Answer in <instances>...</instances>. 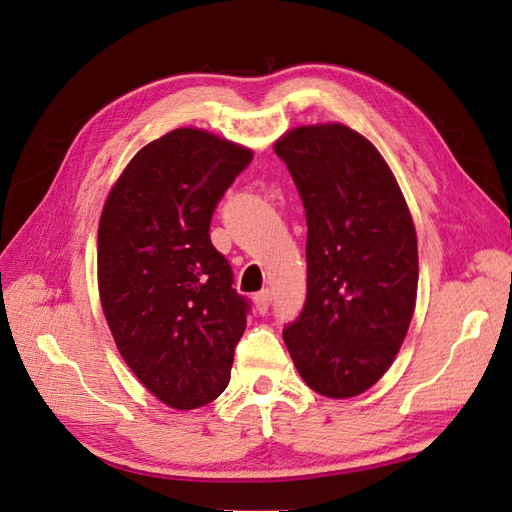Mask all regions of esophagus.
I'll return each instance as SVG.
<instances>
[{"mask_svg": "<svg viewBox=\"0 0 512 512\" xmlns=\"http://www.w3.org/2000/svg\"><path fill=\"white\" fill-rule=\"evenodd\" d=\"M253 302H255V308H257L259 315H266L270 304H272V291H270V289L259 291V293L255 295V298H253Z\"/></svg>", "mask_w": 512, "mask_h": 512, "instance_id": "1", "label": "esophagus"}]
</instances>
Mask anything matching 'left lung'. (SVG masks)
I'll use <instances>...</instances> for the list:
<instances>
[{"mask_svg": "<svg viewBox=\"0 0 512 512\" xmlns=\"http://www.w3.org/2000/svg\"><path fill=\"white\" fill-rule=\"evenodd\" d=\"M306 210V302L283 338L325 398L370 389L398 355L417 302L415 223L374 144L342 123L274 144Z\"/></svg>", "mask_w": 512, "mask_h": 512, "instance_id": "obj_1", "label": "left lung"}]
</instances>
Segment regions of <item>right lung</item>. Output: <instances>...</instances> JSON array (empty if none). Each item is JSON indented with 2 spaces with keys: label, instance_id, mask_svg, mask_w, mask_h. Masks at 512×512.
<instances>
[{
  "label": "right lung",
  "instance_id": "right-lung-1",
  "mask_svg": "<svg viewBox=\"0 0 512 512\" xmlns=\"http://www.w3.org/2000/svg\"><path fill=\"white\" fill-rule=\"evenodd\" d=\"M253 151L180 127L146 144L108 193L97 229V283L125 364L178 410L210 404L232 374L249 300L210 242L223 193Z\"/></svg>",
  "mask_w": 512,
  "mask_h": 512
}]
</instances>
